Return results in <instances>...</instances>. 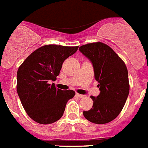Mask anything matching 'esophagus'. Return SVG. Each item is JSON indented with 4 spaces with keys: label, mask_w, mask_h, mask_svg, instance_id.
Returning a JSON list of instances; mask_svg holds the SVG:
<instances>
[{
    "label": "esophagus",
    "mask_w": 148,
    "mask_h": 148,
    "mask_svg": "<svg viewBox=\"0 0 148 148\" xmlns=\"http://www.w3.org/2000/svg\"><path fill=\"white\" fill-rule=\"evenodd\" d=\"M75 96L77 97H79V98H82V97H84V95H82V94H75Z\"/></svg>",
    "instance_id": "1"
}]
</instances>
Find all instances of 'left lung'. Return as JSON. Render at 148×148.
Returning a JSON list of instances; mask_svg holds the SVG:
<instances>
[{"mask_svg": "<svg viewBox=\"0 0 148 148\" xmlns=\"http://www.w3.org/2000/svg\"><path fill=\"white\" fill-rule=\"evenodd\" d=\"M79 50L92 63L100 90L98 96L90 97L93 107L83 112V115L93 123H109L119 115L128 97L127 68L117 54L101 42L85 44Z\"/></svg>", "mask_w": 148, "mask_h": 148, "instance_id": "obj_1", "label": "left lung"}]
</instances>
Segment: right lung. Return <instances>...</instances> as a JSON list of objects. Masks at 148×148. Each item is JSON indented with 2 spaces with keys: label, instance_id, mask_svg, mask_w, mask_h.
Listing matches in <instances>:
<instances>
[{
  "label": "right lung",
  "instance_id": "obj_1",
  "mask_svg": "<svg viewBox=\"0 0 148 148\" xmlns=\"http://www.w3.org/2000/svg\"><path fill=\"white\" fill-rule=\"evenodd\" d=\"M79 47L45 45L28 56L17 72V92L29 117L40 124H51L60 119L68 101L75 91L56 88L54 81L66 58Z\"/></svg>",
  "mask_w": 148,
  "mask_h": 148
}]
</instances>
